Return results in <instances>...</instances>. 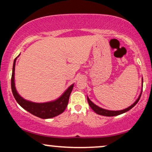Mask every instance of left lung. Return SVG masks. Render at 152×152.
I'll list each match as a JSON object with an SVG mask.
<instances>
[{"label": "left lung", "instance_id": "1", "mask_svg": "<svg viewBox=\"0 0 152 152\" xmlns=\"http://www.w3.org/2000/svg\"><path fill=\"white\" fill-rule=\"evenodd\" d=\"M141 96H142V93H141L139 98L137 99V100L136 101V102H134L132 106H129V107L126 108V109H124V110H121V111H109V110H106V109H102V108L99 107L98 106L95 105V104H94V103L92 102L88 98H87V100H88V104H89L90 107L91 108V109H93L94 111H95V112L97 114L102 115V116H117V115L123 114V113L126 112V111H128L129 110L132 109V108H133L134 106H135L136 104H137L138 103V102L139 101Z\"/></svg>", "mask_w": 152, "mask_h": 152}]
</instances>
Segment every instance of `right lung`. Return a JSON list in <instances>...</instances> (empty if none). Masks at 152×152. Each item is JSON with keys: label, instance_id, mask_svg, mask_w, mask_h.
Wrapping results in <instances>:
<instances>
[{"label": "right lung", "instance_id": "obj_1", "mask_svg": "<svg viewBox=\"0 0 152 152\" xmlns=\"http://www.w3.org/2000/svg\"><path fill=\"white\" fill-rule=\"evenodd\" d=\"M15 60H16V58H15L14 62H13V72H12L11 76V89L13 96H14L16 102L18 103L19 105L27 111H28L29 113L41 118H53L54 116H56L62 114L65 111L66 106L68 105L69 96H70V94L72 91L74 84L71 85L60 98L54 101V102L38 104V103H33L26 101L18 95L15 88L14 71Z\"/></svg>", "mask_w": 152, "mask_h": 152}]
</instances>
